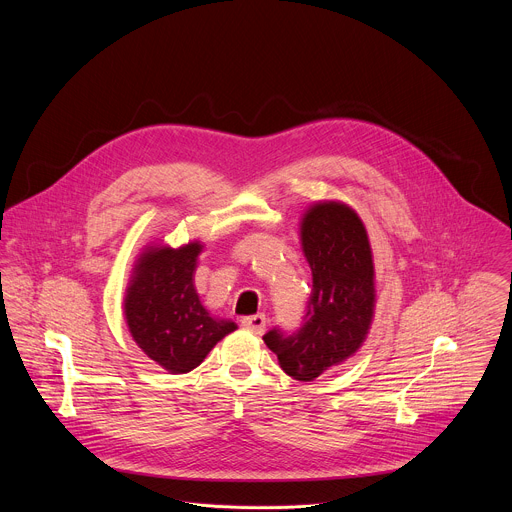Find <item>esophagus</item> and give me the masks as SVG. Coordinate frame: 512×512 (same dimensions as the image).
Wrapping results in <instances>:
<instances>
[{
	"label": "esophagus",
	"instance_id": "obj_1",
	"mask_svg": "<svg viewBox=\"0 0 512 512\" xmlns=\"http://www.w3.org/2000/svg\"><path fill=\"white\" fill-rule=\"evenodd\" d=\"M265 322H267V318L263 316V314H255V316H245L243 320H241V324L247 328V330H251V332H255V334H263L265 332Z\"/></svg>",
	"mask_w": 512,
	"mask_h": 512
}]
</instances>
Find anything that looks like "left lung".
Segmentation results:
<instances>
[{
    "label": "left lung",
    "instance_id": "left-lung-1",
    "mask_svg": "<svg viewBox=\"0 0 512 512\" xmlns=\"http://www.w3.org/2000/svg\"><path fill=\"white\" fill-rule=\"evenodd\" d=\"M302 249L312 269V296L300 330H269L263 340L281 369L314 381L350 358L375 314V265L367 229L342 202H316L302 218Z\"/></svg>",
    "mask_w": 512,
    "mask_h": 512
}]
</instances>
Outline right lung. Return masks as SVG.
<instances>
[{
	"mask_svg": "<svg viewBox=\"0 0 512 512\" xmlns=\"http://www.w3.org/2000/svg\"><path fill=\"white\" fill-rule=\"evenodd\" d=\"M200 241L178 249L148 247L135 267L125 294V318L137 346L172 375L190 373L218 340L237 330L202 306L194 271Z\"/></svg>",
	"mask_w": 512,
	"mask_h": 512,
	"instance_id": "obj_1",
	"label": "right lung"
}]
</instances>
